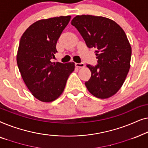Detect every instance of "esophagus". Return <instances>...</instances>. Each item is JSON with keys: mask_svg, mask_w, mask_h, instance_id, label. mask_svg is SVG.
I'll return each instance as SVG.
<instances>
[{"mask_svg": "<svg viewBox=\"0 0 148 148\" xmlns=\"http://www.w3.org/2000/svg\"><path fill=\"white\" fill-rule=\"evenodd\" d=\"M75 66L78 68H83L85 66L84 62H80V63H75Z\"/></svg>", "mask_w": 148, "mask_h": 148, "instance_id": "esophagus-1", "label": "esophagus"}]
</instances>
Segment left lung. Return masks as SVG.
Instances as JSON below:
<instances>
[{
    "mask_svg": "<svg viewBox=\"0 0 148 148\" xmlns=\"http://www.w3.org/2000/svg\"><path fill=\"white\" fill-rule=\"evenodd\" d=\"M88 48H96L98 64H87L91 77L85 83L96 98H108L122 87L130 69L131 46L124 30L108 18L77 15L71 21Z\"/></svg>",
    "mask_w": 148,
    "mask_h": 148,
    "instance_id": "1",
    "label": "left lung"
}]
</instances>
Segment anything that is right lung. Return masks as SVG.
Masks as SVG:
<instances>
[{
  "label": "right lung",
  "instance_id": "right-lung-1",
  "mask_svg": "<svg viewBox=\"0 0 148 148\" xmlns=\"http://www.w3.org/2000/svg\"><path fill=\"white\" fill-rule=\"evenodd\" d=\"M71 16L41 19L32 24L22 35L17 54L19 72L33 96L41 102L57 99L75 69V63L52 62L57 52L56 42Z\"/></svg>",
  "mask_w": 148,
  "mask_h": 148
}]
</instances>
